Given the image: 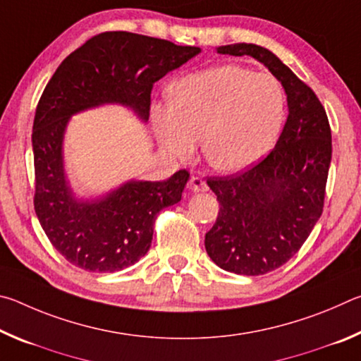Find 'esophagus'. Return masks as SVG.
<instances>
[{
    "label": "esophagus",
    "mask_w": 361,
    "mask_h": 361,
    "mask_svg": "<svg viewBox=\"0 0 361 361\" xmlns=\"http://www.w3.org/2000/svg\"><path fill=\"white\" fill-rule=\"evenodd\" d=\"M188 189L192 192H205L209 186H207L205 180L200 178V176H191V180L188 181Z\"/></svg>",
    "instance_id": "esophagus-1"
}]
</instances>
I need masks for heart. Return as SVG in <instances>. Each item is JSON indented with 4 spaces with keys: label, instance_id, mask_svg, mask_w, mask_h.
Returning a JSON list of instances; mask_svg holds the SVG:
<instances>
[{
    "label": "heart",
    "instance_id": "1",
    "mask_svg": "<svg viewBox=\"0 0 361 361\" xmlns=\"http://www.w3.org/2000/svg\"><path fill=\"white\" fill-rule=\"evenodd\" d=\"M169 105L152 103L151 122L162 149L189 159L197 140L212 169L237 173L261 161L282 130L285 94L269 73L218 65L169 85Z\"/></svg>",
    "mask_w": 361,
    "mask_h": 361
}]
</instances>
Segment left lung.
Listing matches in <instances>:
<instances>
[{
    "label": "left lung",
    "mask_w": 361,
    "mask_h": 361,
    "mask_svg": "<svg viewBox=\"0 0 361 361\" xmlns=\"http://www.w3.org/2000/svg\"><path fill=\"white\" fill-rule=\"evenodd\" d=\"M218 54L250 56L282 82L288 118L274 148L252 169L210 176L219 212L205 250L224 271L262 276L293 258L319 221L331 164V129L325 108L307 84L266 47L221 46Z\"/></svg>",
    "instance_id": "left-lung-1"
}]
</instances>
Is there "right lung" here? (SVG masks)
Returning a JSON list of instances; mask_svg holds the SVG:
<instances>
[{
    "mask_svg": "<svg viewBox=\"0 0 361 361\" xmlns=\"http://www.w3.org/2000/svg\"><path fill=\"white\" fill-rule=\"evenodd\" d=\"M199 52L167 39L105 32L71 52L47 82L33 121V202L47 239L73 266L116 272L135 264L151 247L159 212L181 200L189 172L178 170L164 181H127L99 200H78L63 172L70 118L121 103L148 121L152 85Z\"/></svg>",
    "mask_w": 361,
    "mask_h": 361,
    "instance_id": "right-lung-1",
    "label": "right lung"
}]
</instances>
